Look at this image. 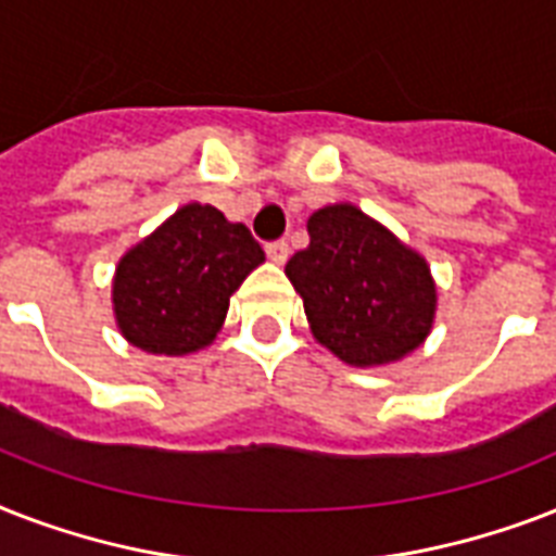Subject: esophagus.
Listing matches in <instances>:
<instances>
[{
  "label": "esophagus",
  "mask_w": 556,
  "mask_h": 556,
  "mask_svg": "<svg viewBox=\"0 0 556 556\" xmlns=\"http://www.w3.org/2000/svg\"><path fill=\"white\" fill-rule=\"evenodd\" d=\"M265 253L270 256V262H277V265H282V262L288 260V253H291V248H288L286 239H274V242L265 244Z\"/></svg>",
  "instance_id": "34e87169"
}]
</instances>
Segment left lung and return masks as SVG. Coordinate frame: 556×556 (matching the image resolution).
Listing matches in <instances>:
<instances>
[{
    "instance_id": "8db88e82",
    "label": "left lung",
    "mask_w": 556,
    "mask_h": 556,
    "mask_svg": "<svg viewBox=\"0 0 556 556\" xmlns=\"http://www.w3.org/2000/svg\"><path fill=\"white\" fill-rule=\"evenodd\" d=\"M308 236L286 274L323 346L352 366L389 364L421 346L435 286L418 253L352 204L317 210Z\"/></svg>"
}]
</instances>
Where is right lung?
Segmentation results:
<instances>
[{
  "instance_id": "1",
  "label": "right lung",
  "mask_w": 556,
  "mask_h": 556,
  "mask_svg": "<svg viewBox=\"0 0 556 556\" xmlns=\"http://www.w3.org/2000/svg\"><path fill=\"white\" fill-rule=\"evenodd\" d=\"M265 260L244 225L187 204L126 253L115 274L117 326L152 355H187L222 329L230 294Z\"/></svg>"
}]
</instances>
